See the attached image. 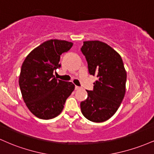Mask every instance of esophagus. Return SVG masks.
I'll list each match as a JSON object with an SVG mask.
<instances>
[{
	"label": "esophagus",
	"mask_w": 154,
	"mask_h": 154,
	"mask_svg": "<svg viewBox=\"0 0 154 154\" xmlns=\"http://www.w3.org/2000/svg\"><path fill=\"white\" fill-rule=\"evenodd\" d=\"M79 88H79V86H75V90H79Z\"/></svg>",
	"instance_id": "obj_1"
}]
</instances>
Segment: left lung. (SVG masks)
Instances as JSON below:
<instances>
[{"label": "left lung", "mask_w": 154, "mask_h": 154, "mask_svg": "<svg viewBox=\"0 0 154 154\" xmlns=\"http://www.w3.org/2000/svg\"><path fill=\"white\" fill-rule=\"evenodd\" d=\"M90 75H96L93 91L80 103L82 114L93 122H103L114 115L125 94L127 73L120 55L107 44L98 40L83 42Z\"/></svg>", "instance_id": "obj_1"}]
</instances>
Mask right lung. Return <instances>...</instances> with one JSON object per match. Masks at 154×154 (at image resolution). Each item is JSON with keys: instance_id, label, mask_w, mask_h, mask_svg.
<instances>
[{"instance_id": "1", "label": "right lung", "mask_w": 154, "mask_h": 154, "mask_svg": "<svg viewBox=\"0 0 154 154\" xmlns=\"http://www.w3.org/2000/svg\"><path fill=\"white\" fill-rule=\"evenodd\" d=\"M73 45L66 40H49L32 51L21 68L19 84L29 110L42 119L57 116L75 85L57 79L54 72L61 67L60 56Z\"/></svg>"}]
</instances>
